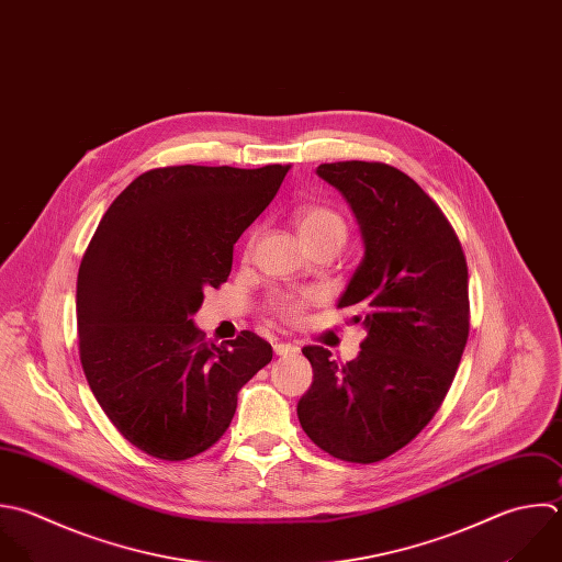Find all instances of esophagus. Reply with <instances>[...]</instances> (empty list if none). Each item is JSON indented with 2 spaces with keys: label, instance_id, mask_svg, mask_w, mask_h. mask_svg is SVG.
<instances>
[{
  "label": "esophagus",
  "instance_id": "obj_1",
  "mask_svg": "<svg viewBox=\"0 0 562 562\" xmlns=\"http://www.w3.org/2000/svg\"><path fill=\"white\" fill-rule=\"evenodd\" d=\"M274 353H277V356H296V353H299V347L292 345V342H277V345H274Z\"/></svg>",
  "mask_w": 562,
  "mask_h": 562
}]
</instances>
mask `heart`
I'll use <instances>...</instances> for the list:
<instances>
[{
	"instance_id": "1",
	"label": "heart",
	"mask_w": 562,
	"mask_h": 562,
	"mask_svg": "<svg viewBox=\"0 0 562 562\" xmlns=\"http://www.w3.org/2000/svg\"><path fill=\"white\" fill-rule=\"evenodd\" d=\"M296 233L303 241V246L310 250L314 246H334L340 250V246L347 239V220L340 211H336L329 204H305L299 206L292 215ZM255 244V233L250 231L244 244V252L248 255ZM316 301V294L312 292H274L266 301V312L285 323L296 325L305 318L307 307Z\"/></svg>"
}]
</instances>
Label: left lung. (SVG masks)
I'll return each mask as SVG.
<instances>
[{"label":"left lung","instance_id":"8db88e82","mask_svg":"<svg viewBox=\"0 0 562 562\" xmlns=\"http://www.w3.org/2000/svg\"><path fill=\"white\" fill-rule=\"evenodd\" d=\"M316 173L360 224L364 259L338 307H356L367 336L345 364L303 347L314 380L296 413L321 450L375 463L422 432L452 384L470 331L465 255L437 202L400 169L347 160Z\"/></svg>","mask_w":562,"mask_h":562}]
</instances>
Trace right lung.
<instances>
[{"instance_id": "obj_1", "label": "right lung", "mask_w": 562, "mask_h": 562, "mask_svg": "<svg viewBox=\"0 0 562 562\" xmlns=\"http://www.w3.org/2000/svg\"><path fill=\"white\" fill-rule=\"evenodd\" d=\"M290 165L162 167L103 215L79 268V356L119 432L184 461L231 426L239 389L272 360L244 329L215 345L195 327L206 288L226 283L233 246L277 195Z\"/></svg>"}]
</instances>
